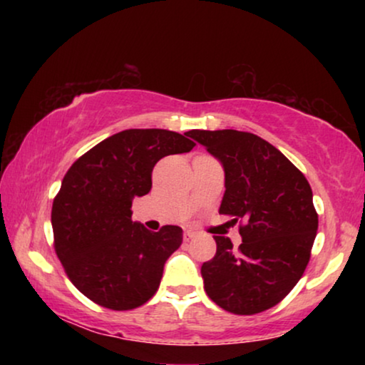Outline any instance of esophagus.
<instances>
[{
    "mask_svg": "<svg viewBox=\"0 0 365 365\" xmlns=\"http://www.w3.org/2000/svg\"><path fill=\"white\" fill-rule=\"evenodd\" d=\"M196 237V232L194 231H184V234H182V239L186 242H189V241H192V239Z\"/></svg>",
    "mask_w": 365,
    "mask_h": 365,
    "instance_id": "34e87169",
    "label": "esophagus"
}]
</instances>
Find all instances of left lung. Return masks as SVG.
<instances>
[{
    "mask_svg": "<svg viewBox=\"0 0 365 365\" xmlns=\"http://www.w3.org/2000/svg\"><path fill=\"white\" fill-rule=\"evenodd\" d=\"M221 163L224 191L219 214L244 219L242 244L214 236L216 256L204 262L207 296L229 312L251 316L281 302L302 277L317 232L312 189L284 154L236 129L186 133Z\"/></svg>",
    "mask_w": 365,
    "mask_h": 365,
    "instance_id": "obj_1",
    "label": "left lung"
}]
</instances>
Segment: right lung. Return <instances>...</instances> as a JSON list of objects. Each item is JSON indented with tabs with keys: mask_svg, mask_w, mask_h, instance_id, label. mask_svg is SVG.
Returning <instances> with one entry per match:
<instances>
[{
	"mask_svg": "<svg viewBox=\"0 0 365 365\" xmlns=\"http://www.w3.org/2000/svg\"><path fill=\"white\" fill-rule=\"evenodd\" d=\"M194 146L168 129H126L69 168L53 202L54 249L71 282L93 302L129 311L158 291L182 229L151 232L131 219L133 199L151 191L159 159Z\"/></svg>",
	"mask_w": 365,
	"mask_h": 365,
	"instance_id": "right-lung-1",
	"label": "right lung"
}]
</instances>
